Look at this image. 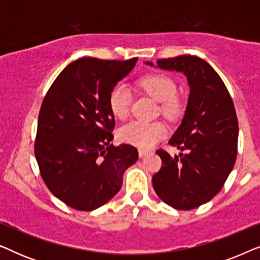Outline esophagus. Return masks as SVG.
<instances>
[{
	"instance_id": "esophagus-1",
	"label": "esophagus",
	"mask_w": 260,
	"mask_h": 260,
	"mask_svg": "<svg viewBox=\"0 0 260 260\" xmlns=\"http://www.w3.org/2000/svg\"><path fill=\"white\" fill-rule=\"evenodd\" d=\"M149 154L148 150H145V149H138V155H140V157H144V156H147Z\"/></svg>"
}]
</instances>
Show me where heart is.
Segmentation results:
<instances>
[{"label": "heart", "instance_id": "heart-1", "mask_svg": "<svg viewBox=\"0 0 260 260\" xmlns=\"http://www.w3.org/2000/svg\"><path fill=\"white\" fill-rule=\"evenodd\" d=\"M144 90L156 102L162 103V111L166 116L176 115L179 110L176 95V84L172 78L165 74H148L138 81ZM131 92L124 84H118L112 88L109 95V108L116 118L124 119L129 113ZM166 135V127L159 122H141L133 120L118 130L120 141L147 149L154 145Z\"/></svg>", "mask_w": 260, "mask_h": 260}]
</instances>
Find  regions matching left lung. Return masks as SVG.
Masks as SVG:
<instances>
[{
	"label": "left lung",
	"mask_w": 260,
	"mask_h": 260,
	"mask_svg": "<svg viewBox=\"0 0 260 260\" xmlns=\"http://www.w3.org/2000/svg\"><path fill=\"white\" fill-rule=\"evenodd\" d=\"M187 78L186 111L169 144L184 154L157 150L162 167L152 186L167 205L189 211L212 200L221 190L237 158L238 119L232 98L214 69L195 55L161 59L154 65Z\"/></svg>",
	"instance_id": "1"
}]
</instances>
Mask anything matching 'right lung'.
Here are the masks:
<instances>
[{"instance_id":"add662e5","label":"right lung","mask_w":260,"mask_h":260,"mask_svg":"<svg viewBox=\"0 0 260 260\" xmlns=\"http://www.w3.org/2000/svg\"><path fill=\"white\" fill-rule=\"evenodd\" d=\"M81 58L67 65L42 102L35 158L55 198L78 211H93L118 193L123 174L138 159L130 144H111L115 116L109 95L136 65Z\"/></svg>"}]
</instances>
